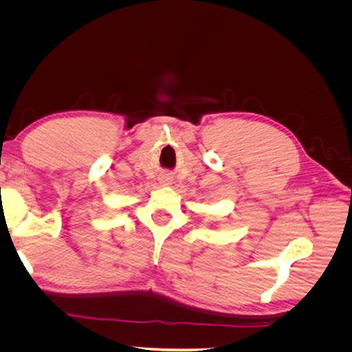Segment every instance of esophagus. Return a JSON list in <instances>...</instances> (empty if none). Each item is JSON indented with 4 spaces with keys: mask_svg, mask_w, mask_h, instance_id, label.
<instances>
[{
    "mask_svg": "<svg viewBox=\"0 0 352 352\" xmlns=\"http://www.w3.org/2000/svg\"><path fill=\"white\" fill-rule=\"evenodd\" d=\"M163 182H167V184H168V179H167V177H164V180H163Z\"/></svg>",
    "mask_w": 352,
    "mask_h": 352,
    "instance_id": "esophagus-1",
    "label": "esophagus"
}]
</instances>
